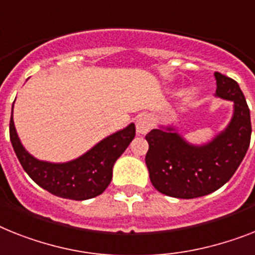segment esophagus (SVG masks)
<instances>
[{
  "label": "esophagus",
  "mask_w": 255,
  "mask_h": 255,
  "mask_svg": "<svg viewBox=\"0 0 255 255\" xmlns=\"http://www.w3.org/2000/svg\"><path fill=\"white\" fill-rule=\"evenodd\" d=\"M136 132L138 134H146L151 130V128L153 126V120L151 116L148 115H140L138 119H136Z\"/></svg>",
  "instance_id": "obj_1"
}]
</instances>
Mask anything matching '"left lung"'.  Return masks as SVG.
<instances>
[{
    "label": "left lung",
    "instance_id": "1",
    "mask_svg": "<svg viewBox=\"0 0 255 255\" xmlns=\"http://www.w3.org/2000/svg\"><path fill=\"white\" fill-rule=\"evenodd\" d=\"M216 95L231 100L235 112L227 129L212 142L193 146L172 128L146 135V164L153 188L174 198L191 199L218 190L231 180L249 148L250 111L239 83L216 71Z\"/></svg>",
    "mask_w": 255,
    "mask_h": 255
}]
</instances>
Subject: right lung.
I'll return each mask as SVG.
<instances>
[{"mask_svg": "<svg viewBox=\"0 0 255 255\" xmlns=\"http://www.w3.org/2000/svg\"><path fill=\"white\" fill-rule=\"evenodd\" d=\"M14 107V104H12ZM135 136V125L107 136L91 150L69 163L53 164L31 156L16 134L12 113L10 117V140L23 169L39 186L61 198L85 201L98 197L112 180L116 160Z\"/></svg>", "mask_w": 255, "mask_h": 255, "instance_id": "right-lung-1", "label": "right lung"}]
</instances>
